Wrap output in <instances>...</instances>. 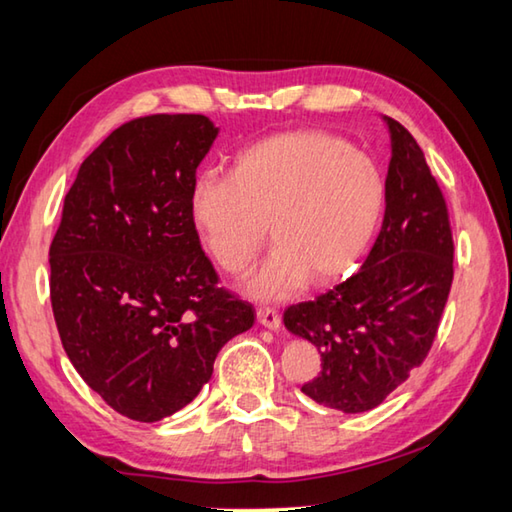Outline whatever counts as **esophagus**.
Segmentation results:
<instances>
[{
  "label": "esophagus",
  "instance_id": "34e87169",
  "mask_svg": "<svg viewBox=\"0 0 512 512\" xmlns=\"http://www.w3.org/2000/svg\"><path fill=\"white\" fill-rule=\"evenodd\" d=\"M257 322L262 324V327H268V329H280V324H282V318H280V313H277L275 309H257Z\"/></svg>",
  "mask_w": 512,
  "mask_h": 512
}]
</instances>
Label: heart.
Listing matches in <instances>:
<instances>
[{
  "label": "heart",
  "instance_id": "heart-1",
  "mask_svg": "<svg viewBox=\"0 0 512 512\" xmlns=\"http://www.w3.org/2000/svg\"><path fill=\"white\" fill-rule=\"evenodd\" d=\"M385 210V179L367 154L320 129H291L248 145L230 174L192 183L190 215L215 262L246 271L271 228L273 253L244 288L255 300H286L309 280L345 277L367 253Z\"/></svg>",
  "mask_w": 512,
  "mask_h": 512
}]
</instances>
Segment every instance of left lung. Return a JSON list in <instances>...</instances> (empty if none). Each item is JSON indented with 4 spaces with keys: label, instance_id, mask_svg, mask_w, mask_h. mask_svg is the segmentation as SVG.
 Instances as JSON below:
<instances>
[{
    "label": "left lung",
    "instance_id": "8db88e82",
    "mask_svg": "<svg viewBox=\"0 0 512 512\" xmlns=\"http://www.w3.org/2000/svg\"><path fill=\"white\" fill-rule=\"evenodd\" d=\"M385 123L392 161L374 248L347 282L284 311L286 329L322 356V371L302 392L345 414L374 410L425 360L454 277L439 183L414 136L394 118Z\"/></svg>",
    "mask_w": 512,
    "mask_h": 512
}]
</instances>
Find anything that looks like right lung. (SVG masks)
I'll return each instance as SVG.
<instances>
[{"mask_svg": "<svg viewBox=\"0 0 512 512\" xmlns=\"http://www.w3.org/2000/svg\"><path fill=\"white\" fill-rule=\"evenodd\" d=\"M219 129L201 114H154L114 129L64 197L49 248L51 306L82 380L132 421L194 401L219 349L255 322L217 286L190 190Z\"/></svg>", "mask_w": 512, "mask_h": 512, "instance_id": "add662e5", "label": "right lung"}]
</instances>
